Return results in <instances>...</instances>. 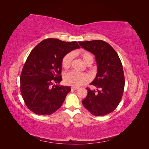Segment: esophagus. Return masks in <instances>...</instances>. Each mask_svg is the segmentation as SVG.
<instances>
[{"label": "esophagus", "instance_id": "1", "mask_svg": "<svg viewBox=\"0 0 149 149\" xmlns=\"http://www.w3.org/2000/svg\"><path fill=\"white\" fill-rule=\"evenodd\" d=\"M78 88L77 87H71V90H77Z\"/></svg>", "mask_w": 149, "mask_h": 149}]
</instances>
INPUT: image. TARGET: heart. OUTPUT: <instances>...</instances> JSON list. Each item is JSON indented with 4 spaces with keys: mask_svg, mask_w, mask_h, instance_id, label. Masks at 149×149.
Listing matches in <instances>:
<instances>
[{
    "mask_svg": "<svg viewBox=\"0 0 149 149\" xmlns=\"http://www.w3.org/2000/svg\"><path fill=\"white\" fill-rule=\"evenodd\" d=\"M79 56L86 65H91L94 61V56L92 54L86 51H83L79 53ZM73 58V54L68 53L63 57L61 65L65 69H68L71 66L72 60ZM89 80V76L85 73H77L74 71L67 73L64 76L65 83L72 86L78 87L87 83Z\"/></svg>",
    "mask_w": 149,
    "mask_h": 149,
    "instance_id": "obj_1",
    "label": "heart"
}]
</instances>
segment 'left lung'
I'll return each instance as SVG.
<instances>
[{"label":"left lung","mask_w":149,"mask_h":149,"mask_svg":"<svg viewBox=\"0 0 149 149\" xmlns=\"http://www.w3.org/2000/svg\"><path fill=\"white\" fill-rule=\"evenodd\" d=\"M78 43L95 56L97 66L96 78L90 84L96 91L86 88L88 94L83 104L94 116L109 114L118 107L124 93L125 79L120 58L114 48L102 40Z\"/></svg>","instance_id":"left-lung-1"}]
</instances>
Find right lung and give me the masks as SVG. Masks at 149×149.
<instances>
[{
	"instance_id": "right-lung-1",
	"label": "right lung",
	"mask_w": 149,
	"mask_h": 149,
	"mask_svg": "<svg viewBox=\"0 0 149 149\" xmlns=\"http://www.w3.org/2000/svg\"><path fill=\"white\" fill-rule=\"evenodd\" d=\"M80 48L76 42L47 38L36 46L26 59L20 75V91L26 106L38 115H50L63 103L70 86L61 81V60L66 54Z\"/></svg>"
}]
</instances>
